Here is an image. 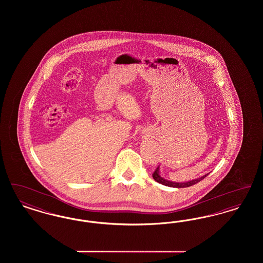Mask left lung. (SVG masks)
<instances>
[{
    "label": "left lung",
    "instance_id": "left-lung-1",
    "mask_svg": "<svg viewBox=\"0 0 263 263\" xmlns=\"http://www.w3.org/2000/svg\"><path fill=\"white\" fill-rule=\"evenodd\" d=\"M207 175H208V174L203 175V176H200V177H198V178H196V179L189 180V181H185V182H175V181H171V180H167V179L163 178V176L160 175V165H159V166L157 167V170H156V171L154 172V174H153V178H154L157 182H159V183H161V184H163V185H165V186L183 188L189 187V186H191V185H193V184H196L197 182L201 181V180H202L204 177H206Z\"/></svg>",
    "mask_w": 263,
    "mask_h": 263
}]
</instances>
